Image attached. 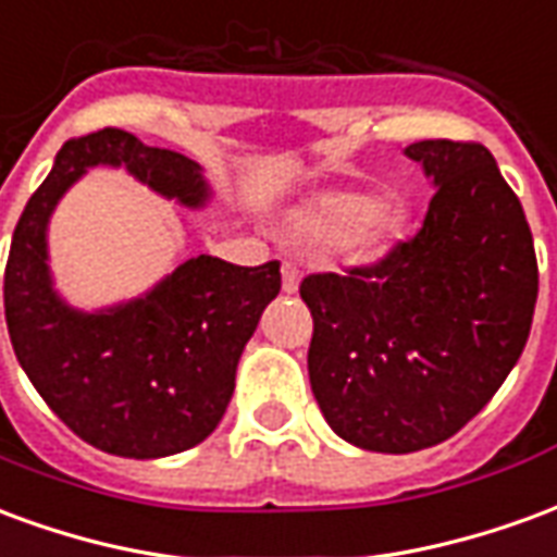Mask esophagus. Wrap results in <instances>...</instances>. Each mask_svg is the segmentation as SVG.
<instances>
[{
  "label": "esophagus",
  "mask_w": 557,
  "mask_h": 557,
  "mask_svg": "<svg viewBox=\"0 0 557 557\" xmlns=\"http://www.w3.org/2000/svg\"><path fill=\"white\" fill-rule=\"evenodd\" d=\"M283 292H286V295L298 292V268L292 265V262L283 265Z\"/></svg>",
  "instance_id": "1"
}]
</instances>
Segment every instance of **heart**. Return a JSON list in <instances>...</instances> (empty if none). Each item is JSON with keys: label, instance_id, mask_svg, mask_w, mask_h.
I'll return each instance as SVG.
<instances>
[{"label": "heart", "instance_id": "heart-1", "mask_svg": "<svg viewBox=\"0 0 557 557\" xmlns=\"http://www.w3.org/2000/svg\"><path fill=\"white\" fill-rule=\"evenodd\" d=\"M399 218L379 206L373 190H331L310 199L298 214L295 230L313 244H355L358 253H375L397 232Z\"/></svg>", "mask_w": 557, "mask_h": 557}]
</instances>
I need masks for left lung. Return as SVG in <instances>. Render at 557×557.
Masks as SVG:
<instances>
[{"label": "left lung", "instance_id": "8db88e82", "mask_svg": "<svg viewBox=\"0 0 557 557\" xmlns=\"http://www.w3.org/2000/svg\"><path fill=\"white\" fill-rule=\"evenodd\" d=\"M406 154L435 184L423 226L370 265L301 280L315 403L375 454L462 430L519 361L537 304L534 238L490 148L420 139Z\"/></svg>", "mask_w": 557, "mask_h": 557}]
</instances>
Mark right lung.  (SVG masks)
Returning a JSON list of instances; mask_svg holds the SVG:
<instances>
[{
	"label": "right lung",
	"mask_w": 557,
	"mask_h": 557,
	"mask_svg": "<svg viewBox=\"0 0 557 557\" xmlns=\"http://www.w3.org/2000/svg\"><path fill=\"white\" fill-rule=\"evenodd\" d=\"M122 166L151 190L202 206L194 160L103 127L67 139L17 220L5 265V322L20 367L67 430L103 454L158 459L206 442L230 406L235 367L280 292V262L244 268L196 256L146 298L71 310L50 286L47 220L86 166Z\"/></svg>",
	"instance_id": "add662e5"
}]
</instances>
